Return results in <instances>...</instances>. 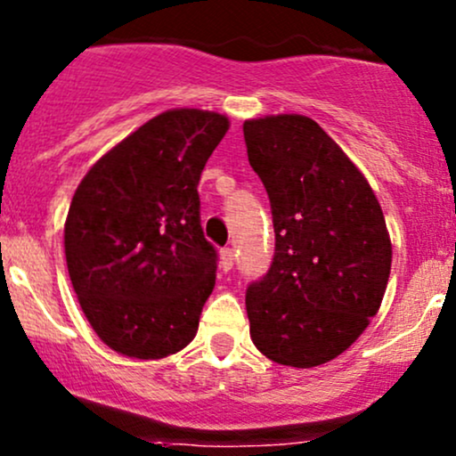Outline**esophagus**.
I'll return each mask as SVG.
<instances>
[{
	"mask_svg": "<svg viewBox=\"0 0 456 456\" xmlns=\"http://www.w3.org/2000/svg\"><path fill=\"white\" fill-rule=\"evenodd\" d=\"M233 261H235V250H233V248H223V250H221V264H223V268H224V270H232Z\"/></svg>",
	"mask_w": 456,
	"mask_h": 456,
	"instance_id": "obj_1",
	"label": "esophagus"
}]
</instances>
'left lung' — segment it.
<instances>
[{"label":"left lung","mask_w":456,"mask_h":456,"mask_svg":"<svg viewBox=\"0 0 456 456\" xmlns=\"http://www.w3.org/2000/svg\"><path fill=\"white\" fill-rule=\"evenodd\" d=\"M244 141L276 235L270 270L246 289L250 338L279 364H326L364 332L384 300L392 264L384 212L315 119H246Z\"/></svg>","instance_id":"obj_1"}]
</instances>
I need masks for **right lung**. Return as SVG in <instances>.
<instances>
[{
	"instance_id": "right-lung-1",
	"label": "right lung",
	"mask_w": 456,
	"mask_h": 456,
	"mask_svg": "<svg viewBox=\"0 0 456 456\" xmlns=\"http://www.w3.org/2000/svg\"><path fill=\"white\" fill-rule=\"evenodd\" d=\"M229 130L221 113L171 109L87 171L64 224L68 274L87 322L128 358L159 360L195 338L216 281L199 180Z\"/></svg>"
}]
</instances>
